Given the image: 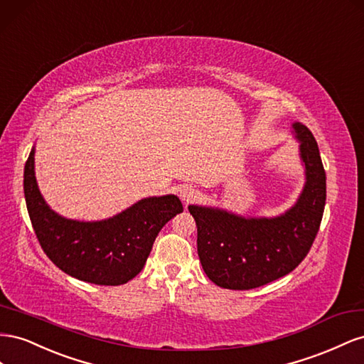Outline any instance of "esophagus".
<instances>
[{"label":"esophagus","mask_w":364,"mask_h":364,"mask_svg":"<svg viewBox=\"0 0 364 364\" xmlns=\"http://www.w3.org/2000/svg\"><path fill=\"white\" fill-rule=\"evenodd\" d=\"M180 198L184 203H192L195 198H198V191L191 184H184L180 188Z\"/></svg>","instance_id":"1"}]
</instances>
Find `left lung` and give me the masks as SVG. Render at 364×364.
<instances>
[{"mask_svg":"<svg viewBox=\"0 0 364 364\" xmlns=\"http://www.w3.org/2000/svg\"><path fill=\"white\" fill-rule=\"evenodd\" d=\"M305 186L296 204L277 216H242L220 207L189 205L198 228L204 273L227 289H252L282 277L304 261L313 245L326 201V175L317 141L302 123H293Z\"/></svg>","mask_w":364,"mask_h":364,"instance_id":"1","label":"left lung"}]
</instances>
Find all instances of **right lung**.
I'll use <instances>...</instances> for the list:
<instances>
[{
    "instance_id": "add662e5",
    "label": "right lung",
    "mask_w": 364,
    "mask_h": 364,
    "mask_svg": "<svg viewBox=\"0 0 364 364\" xmlns=\"http://www.w3.org/2000/svg\"><path fill=\"white\" fill-rule=\"evenodd\" d=\"M30 221L44 253L62 272L96 285H122L146 264L163 225L183 212L178 196L143 198L102 221L68 220L50 209L35 176V146L24 168Z\"/></svg>"
}]
</instances>
